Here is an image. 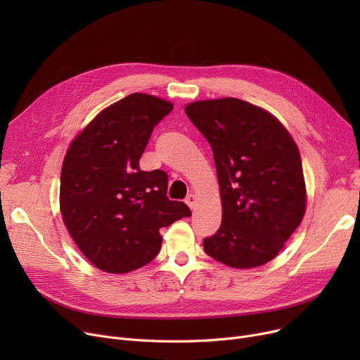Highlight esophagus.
Listing matches in <instances>:
<instances>
[{"label": "esophagus", "mask_w": 360, "mask_h": 360, "mask_svg": "<svg viewBox=\"0 0 360 360\" xmlns=\"http://www.w3.org/2000/svg\"><path fill=\"white\" fill-rule=\"evenodd\" d=\"M185 202L188 204V205H190V209H195V207H197V197L194 195V194H188L186 195V198H185Z\"/></svg>", "instance_id": "1"}]
</instances>
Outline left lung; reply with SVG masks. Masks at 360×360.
<instances>
[{
  "instance_id": "8db88e82",
  "label": "left lung",
  "mask_w": 360,
  "mask_h": 360,
  "mask_svg": "<svg viewBox=\"0 0 360 360\" xmlns=\"http://www.w3.org/2000/svg\"><path fill=\"white\" fill-rule=\"evenodd\" d=\"M185 113L210 143L221 198V224L204 251L233 269L271 261L307 209L296 143L270 112L235 98L200 101Z\"/></svg>"
}]
</instances>
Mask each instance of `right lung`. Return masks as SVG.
Listing matches in <instances>:
<instances>
[{"mask_svg":"<svg viewBox=\"0 0 360 360\" xmlns=\"http://www.w3.org/2000/svg\"><path fill=\"white\" fill-rule=\"evenodd\" d=\"M174 105L144 93L103 109L70 144L61 170L65 228L83 255L102 271L122 274L153 259L160 228L190 217L166 195L167 175L144 172L140 158L153 128Z\"/></svg>","mask_w":360,"mask_h":360,"instance_id":"obj_1","label":"right lung"}]
</instances>
